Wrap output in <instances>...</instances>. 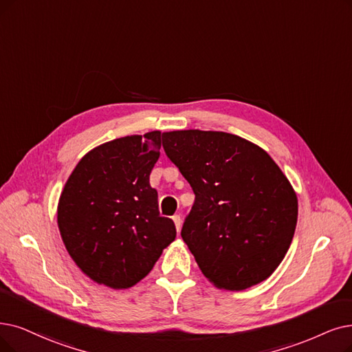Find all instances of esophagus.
I'll return each mask as SVG.
<instances>
[{"label": "esophagus", "instance_id": "esophagus-1", "mask_svg": "<svg viewBox=\"0 0 352 352\" xmlns=\"http://www.w3.org/2000/svg\"><path fill=\"white\" fill-rule=\"evenodd\" d=\"M173 222L176 225V230L180 231V228H182V218H180V215H173Z\"/></svg>", "mask_w": 352, "mask_h": 352}]
</instances>
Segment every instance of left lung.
<instances>
[{"label":"left lung","instance_id":"1","mask_svg":"<svg viewBox=\"0 0 352 352\" xmlns=\"http://www.w3.org/2000/svg\"><path fill=\"white\" fill-rule=\"evenodd\" d=\"M166 156L195 193L182 238L217 287L244 290L282 263L298 222V198L273 159L222 133H163Z\"/></svg>","mask_w":352,"mask_h":352}]
</instances>
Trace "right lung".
I'll return each instance as SVG.
<instances>
[{"label": "right lung", "instance_id": "1", "mask_svg": "<svg viewBox=\"0 0 352 352\" xmlns=\"http://www.w3.org/2000/svg\"><path fill=\"white\" fill-rule=\"evenodd\" d=\"M160 147V131L112 140L91 150L66 182L58 206L62 240L96 283L134 286L176 238L150 186Z\"/></svg>", "mask_w": 352, "mask_h": 352}]
</instances>
